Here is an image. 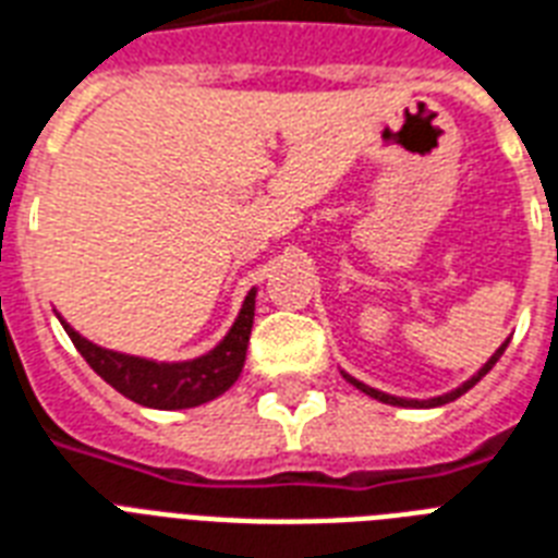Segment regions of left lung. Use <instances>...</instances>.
<instances>
[{
	"label": "left lung",
	"instance_id": "1",
	"mask_svg": "<svg viewBox=\"0 0 558 558\" xmlns=\"http://www.w3.org/2000/svg\"><path fill=\"white\" fill-rule=\"evenodd\" d=\"M506 345H509V339H506L504 345L497 348L495 354H492V360H488V363L483 365V368H480V372L474 374V377H471V380H465V383H462V386H459V389H453V392H448V395H439V398H427V401H410V398H395V395L377 392V389H372V386H365V383L354 380V377H351V374H345V380H351V383H354V386H356V389H360V392L372 395L374 401L392 403V407H441V403H450V401H457L459 395H465L468 389H471V386H477V383L483 380V377H486V374L492 372V368H495V363H497V360H500V356H504Z\"/></svg>",
	"mask_w": 558,
	"mask_h": 558
}]
</instances>
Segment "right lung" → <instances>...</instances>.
<instances>
[{"mask_svg": "<svg viewBox=\"0 0 558 558\" xmlns=\"http://www.w3.org/2000/svg\"><path fill=\"white\" fill-rule=\"evenodd\" d=\"M254 298H257V289H251L245 295L240 316L219 345L184 363H155L146 356L108 351V348L93 345L75 327L66 325L61 316L58 318L72 339V345L78 348V354L90 363L93 372L110 383L119 395H125L128 401L151 407V410H190L228 392L240 377L245 351H248L251 325H254Z\"/></svg>", "mask_w": 558, "mask_h": 558, "instance_id": "right-lung-1", "label": "right lung"}]
</instances>
